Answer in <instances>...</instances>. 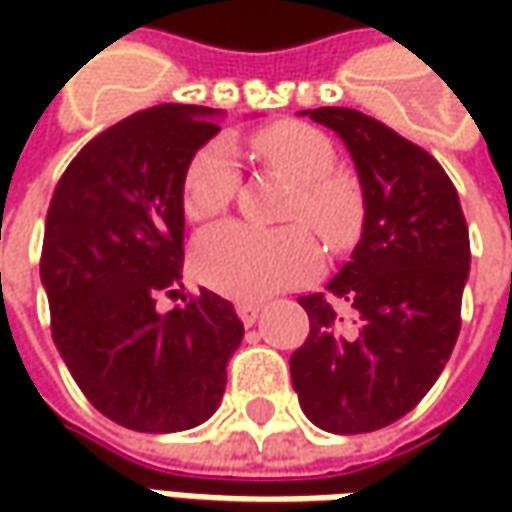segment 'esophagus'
<instances>
[{
    "label": "esophagus",
    "instance_id": "obj_1",
    "mask_svg": "<svg viewBox=\"0 0 512 512\" xmlns=\"http://www.w3.org/2000/svg\"><path fill=\"white\" fill-rule=\"evenodd\" d=\"M259 302H236V313H239V319L245 322V325H253L256 319H259Z\"/></svg>",
    "mask_w": 512,
    "mask_h": 512
}]
</instances>
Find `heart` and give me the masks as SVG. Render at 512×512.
<instances>
[{"mask_svg": "<svg viewBox=\"0 0 512 512\" xmlns=\"http://www.w3.org/2000/svg\"><path fill=\"white\" fill-rule=\"evenodd\" d=\"M250 150L259 165L287 182L282 222L262 227L230 222L202 233L193 245L196 276L219 293L259 299L273 290L296 285L319 267V245L344 250L362 225V187L353 173L336 168V145L319 128L285 119L256 130ZM239 190V165L233 150L216 142L193 156L182 182V210L190 222L222 216Z\"/></svg>", "mask_w": 512, "mask_h": 512, "instance_id": "obj_1", "label": "heart"}]
</instances>
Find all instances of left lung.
Instances as JSON below:
<instances>
[{"instance_id":"obj_1","label":"left lung","mask_w":512,"mask_h":512,"mask_svg":"<svg viewBox=\"0 0 512 512\" xmlns=\"http://www.w3.org/2000/svg\"><path fill=\"white\" fill-rule=\"evenodd\" d=\"M307 116L350 150L364 227L325 290L299 296L310 333L290 379L310 422L353 436L402 419L439 379L462 327L470 236L459 193L427 150L362 110Z\"/></svg>"}]
</instances>
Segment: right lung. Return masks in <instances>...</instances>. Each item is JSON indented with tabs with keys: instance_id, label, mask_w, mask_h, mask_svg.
<instances>
[{
	"instance_id": "obj_1",
	"label": "right lung",
	"mask_w": 512,
	"mask_h": 512,
	"mask_svg": "<svg viewBox=\"0 0 512 512\" xmlns=\"http://www.w3.org/2000/svg\"><path fill=\"white\" fill-rule=\"evenodd\" d=\"M213 110L156 105L90 139L53 190L39 273L50 333L102 416L139 433H176L213 416L245 336L213 290L159 313L182 285V182L219 133Z\"/></svg>"
}]
</instances>
